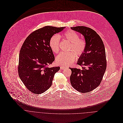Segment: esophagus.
<instances>
[{"instance_id":"1","label":"esophagus","mask_w":123,"mask_h":123,"mask_svg":"<svg viewBox=\"0 0 123 123\" xmlns=\"http://www.w3.org/2000/svg\"><path fill=\"white\" fill-rule=\"evenodd\" d=\"M66 68V67H64V66H61V67H60L61 70H64V69H65Z\"/></svg>"}]
</instances>
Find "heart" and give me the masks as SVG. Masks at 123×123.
Listing matches in <instances>:
<instances>
[{
	"mask_svg": "<svg viewBox=\"0 0 123 123\" xmlns=\"http://www.w3.org/2000/svg\"><path fill=\"white\" fill-rule=\"evenodd\" d=\"M63 37L71 43L68 53H60L56 58V63L62 66H68L73 63L77 56L80 57L86 50V42L83 39L80 38V36L76 32L69 30L63 34ZM60 37L55 35L51 38L49 46L53 52L57 53L60 51Z\"/></svg>",
	"mask_w": 123,
	"mask_h": 123,
	"instance_id": "obj_1",
	"label": "heart"
}]
</instances>
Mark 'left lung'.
<instances>
[{"mask_svg":"<svg viewBox=\"0 0 123 123\" xmlns=\"http://www.w3.org/2000/svg\"><path fill=\"white\" fill-rule=\"evenodd\" d=\"M84 35L86 50L79 58L77 64L81 69L71 68L70 83L72 87L81 93L95 89L100 84L106 68L105 49L103 42L96 31L83 26L71 27Z\"/></svg>","mask_w":123,"mask_h":123,"instance_id":"1","label":"left lung"}]
</instances>
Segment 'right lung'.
<instances>
[{
    "instance_id": "1",
    "label": "right lung",
    "mask_w": 123,
    "mask_h": 123,
    "mask_svg": "<svg viewBox=\"0 0 123 123\" xmlns=\"http://www.w3.org/2000/svg\"><path fill=\"white\" fill-rule=\"evenodd\" d=\"M65 27L46 26L28 36L20 51L18 72L26 88L34 94H41L52 86L55 73L60 67H49L54 61L49 41L53 35Z\"/></svg>"
}]
</instances>
